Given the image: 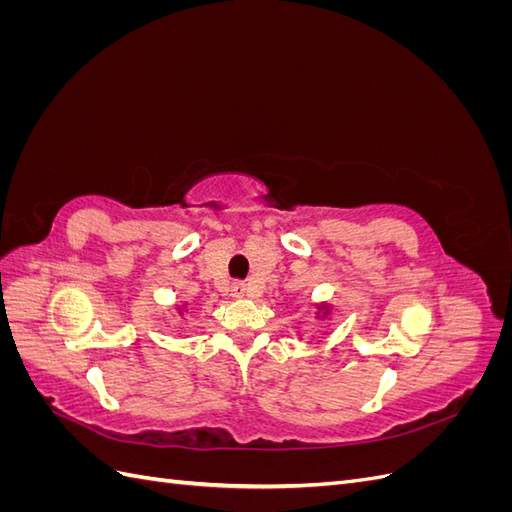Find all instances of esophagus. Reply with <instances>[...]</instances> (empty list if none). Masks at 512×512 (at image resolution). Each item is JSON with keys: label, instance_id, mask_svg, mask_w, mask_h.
<instances>
[{"label": "esophagus", "instance_id": "1", "mask_svg": "<svg viewBox=\"0 0 512 512\" xmlns=\"http://www.w3.org/2000/svg\"><path fill=\"white\" fill-rule=\"evenodd\" d=\"M232 290H235V297H243L247 288L243 284H235V286H232Z\"/></svg>", "mask_w": 512, "mask_h": 512}]
</instances>
